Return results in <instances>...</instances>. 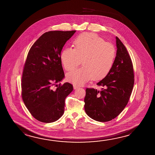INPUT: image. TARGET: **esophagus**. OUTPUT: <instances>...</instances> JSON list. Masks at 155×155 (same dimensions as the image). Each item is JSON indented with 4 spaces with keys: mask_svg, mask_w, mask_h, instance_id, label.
I'll return each instance as SVG.
<instances>
[{
    "mask_svg": "<svg viewBox=\"0 0 155 155\" xmlns=\"http://www.w3.org/2000/svg\"><path fill=\"white\" fill-rule=\"evenodd\" d=\"M78 88H79L78 86L76 85H73V89H76Z\"/></svg>",
    "mask_w": 155,
    "mask_h": 155,
    "instance_id": "obj_1",
    "label": "esophagus"
}]
</instances>
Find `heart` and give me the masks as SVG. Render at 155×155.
Returning <instances> with one entry per match:
<instances>
[{
  "label": "heart",
  "instance_id": "1",
  "mask_svg": "<svg viewBox=\"0 0 155 155\" xmlns=\"http://www.w3.org/2000/svg\"><path fill=\"white\" fill-rule=\"evenodd\" d=\"M74 48H66L61 60L66 71L77 66L82 60L83 67L67 74V80L76 85H82L93 78L103 79L110 71L116 56L113 45L92 32H84L73 41Z\"/></svg>",
  "mask_w": 155,
  "mask_h": 155
}]
</instances>
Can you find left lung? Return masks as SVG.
Here are the masks:
<instances>
[{"instance_id":"8db88e82","label":"left lung","mask_w":155,"mask_h":155,"mask_svg":"<svg viewBox=\"0 0 155 155\" xmlns=\"http://www.w3.org/2000/svg\"><path fill=\"white\" fill-rule=\"evenodd\" d=\"M117 54L110 71L97 84L101 91L86 89L84 109L92 119L107 122L115 118L126 107L133 91V63L127 48L116 37Z\"/></svg>"}]
</instances>
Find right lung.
<instances>
[{"mask_svg": "<svg viewBox=\"0 0 155 155\" xmlns=\"http://www.w3.org/2000/svg\"><path fill=\"white\" fill-rule=\"evenodd\" d=\"M75 32H46L28 52L21 79L22 100L32 115L42 123L54 122L63 115L65 99L73 89L68 82L52 88L64 78L61 53Z\"/></svg>", "mask_w": 155, "mask_h": 155, "instance_id": "right-lung-1", "label": "right lung"}]
</instances>
